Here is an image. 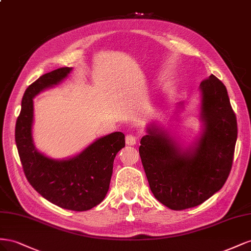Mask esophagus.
Instances as JSON below:
<instances>
[{
	"mask_svg": "<svg viewBox=\"0 0 251 251\" xmlns=\"http://www.w3.org/2000/svg\"><path fill=\"white\" fill-rule=\"evenodd\" d=\"M125 141H126V145L128 146H133L135 145V143H137V139H135L133 134H127Z\"/></svg>",
	"mask_w": 251,
	"mask_h": 251,
	"instance_id": "34e87169",
	"label": "esophagus"
}]
</instances>
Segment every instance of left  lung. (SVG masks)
Returning a JSON list of instances; mask_svg holds the SVG:
<instances>
[{
    "instance_id": "1",
    "label": "left lung",
    "mask_w": 251,
    "mask_h": 251,
    "mask_svg": "<svg viewBox=\"0 0 251 251\" xmlns=\"http://www.w3.org/2000/svg\"><path fill=\"white\" fill-rule=\"evenodd\" d=\"M199 89L201 131L192 143L185 146L154 122L141 139L139 151L150 190L173 210L205 202L223 187L231 170L238 126L227 89L213 75ZM184 108L180 102L175 113Z\"/></svg>"
}]
</instances>
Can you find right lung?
I'll return each mask as SVG.
<instances>
[{"label":"right lung","mask_w":251,"mask_h":251,"mask_svg":"<svg viewBox=\"0 0 251 251\" xmlns=\"http://www.w3.org/2000/svg\"><path fill=\"white\" fill-rule=\"evenodd\" d=\"M71 71L69 67L55 69L28 86L16 124V144L28 182L43 198L64 209L85 211L106 197L114 157L125 147V135L120 131L104 135L80 153L62 160L49 157L35 148L33 99L60 84Z\"/></svg>","instance_id":"add662e5"}]
</instances>
